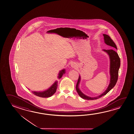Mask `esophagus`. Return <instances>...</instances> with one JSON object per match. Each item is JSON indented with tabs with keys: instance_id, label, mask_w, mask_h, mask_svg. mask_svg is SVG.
I'll list each match as a JSON object with an SVG mask.
<instances>
[{
	"instance_id": "obj_1",
	"label": "esophagus",
	"mask_w": 134,
	"mask_h": 134,
	"mask_svg": "<svg viewBox=\"0 0 134 134\" xmlns=\"http://www.w3.org/2000/svg\"><path fill=\"white\" fill-rule=\"evenodd\" d=\"M71 65L72 68H77V65H76V64H75L74 63H73Z\"/></svg>"
}]
</instances>
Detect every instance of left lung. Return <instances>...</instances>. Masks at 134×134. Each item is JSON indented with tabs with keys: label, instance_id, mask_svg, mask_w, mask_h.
<instances>
[{
	"label": "left lung",
	"instance_id": "obj_1",
	"mask_svg": "<svg viewBox=\"0 0 134 134\" xmlns=\"http://www.w3.org/2000/svg\"><path fill=\"white\" fill-rule=\"evenodd\" d=\"M103 36L104 37V43L108 46H111L117 49V46H116L115 43H114V41L111 39V38L110 36L106 35L103 34ZM104 51L107 52L108 54L109 55L110 59V82L109 86L107 89V90L104 91V93L102 94L101 95L97 97L91 98L90 97H88L87 96L85 95L83 93H82L79 88V84L80 81V76H79V79L78 80L77 84L76 85V90L77 91V93L79 94V95L81 98L87 99V100H94L97 99L99 98L102 97V96L106 95L107 93L111 91L112 88H114V86L116 84V82L118 81V73H119V70L120 67V58L118 55V53L116 52L115 51L112 50H103Z\"/></svg>",
	"mask_w": 134,
	"mask_h": 134
}]
</instances>
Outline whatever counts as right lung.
<instances>
[{
  "label": "right lung",
  "mask_w": 134,
  "mask_h": 134,
  "mask_svg": "<svg viewBox=\"0 0 134 134\" xmlns=\"http://www.w3.org/2000/svg\"><path fill=\"white\" fill-rule=\"evenodd\" d=\"M65 73V70L63 69L62 70L59 71V78H61V77ZM58 82H56L54 84L52 85V86L50 87V88L47 90V91H44L43 92H35V91H32V93L35 94V95L38 96L39 97L41 98H48L50 97L51 96L53 95L54 94L56 90H57V87H58Z\"/></svg>",
  "instance_id": "1"
}]
</instances>
